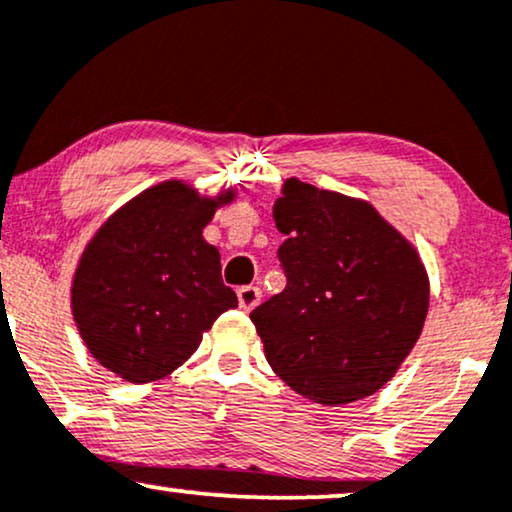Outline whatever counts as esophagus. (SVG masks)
I'll return each instance as SVG.
<instances>
[{"mask_svg":"<svg viewBox=\"0 0 512 512\" xmlns=\"http://www.w3.org/2000/svg\"><path fill=\"white\" fill-rule=\"evenodd\" d=\"M262 299V292L260 288H255V285H243L241 290H238V306H241L243 311H252L257 304H260Z\"/></svg>","mask_w":512,"mask_h":512,"instance_id":"obj_1","label":"esophagus"}]
</instances>
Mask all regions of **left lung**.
I'll list each match as a JSON object with an SVG mask.
<instances>
[{
  "instance_id": "1",
  "label": "left lung",
  "mask_w": 512,
  "mask_h": 512,
  "mask_svg": "<svg viewBox=\"0 0 512 512\" xmlns=\"http://www.w3.org/2000/svg\"><path fill=\"white\" fill-rule=\"evenodd\" d=\"M288 278L250 313L271 370L304 398L346 405L377 393L417 344L428 274L372 203L290 177L274 203Z\"/></svg>"
}]
</instances>
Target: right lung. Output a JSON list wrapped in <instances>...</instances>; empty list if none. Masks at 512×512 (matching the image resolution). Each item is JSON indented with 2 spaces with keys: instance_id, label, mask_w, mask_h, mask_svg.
<instances>
[{
  "instance_id": "right-lung-1",
  "label": "right lung",
  "mask_w": 512,
  "mask_h": 512,
  "mask_svg": "<svg viewBox=\"0 0 512 512\" xmlns=\"http://www.w3.org/2000/svg\"><path fill=\"white\" fill-rule=\"evenodd\" d=\"M236 192L201 196L182 180L154 185L109 215L81 252L72 316L86 349L131 384L177 370L217 316L236 309L220 252L203 227Z\"/></svg>"
}]
</instances>
